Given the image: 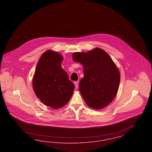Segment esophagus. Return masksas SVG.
I'll use <instances>...</instances> for the list:
<instances>
[{
    "label": "esophagus",
    "instance_id": "obj_1",
    "mask_svg": "<svg viewBox=\"0 0 152 152\" xmlns=\"http://www.w3.org/2000/svg\"><path fill=\"white\" fill-rule=\"evenodd\" d=\"M74 84H75V88L77 89L78 88V82L77 81H75Z\"/></svg>",
    "mask_w": 152,
    "mask_h": 152
}]
</instances>
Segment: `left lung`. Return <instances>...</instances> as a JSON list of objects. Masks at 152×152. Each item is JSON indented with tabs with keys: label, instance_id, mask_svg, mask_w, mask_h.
Returning a JSON list of instances; mask_svg holds the SVG:
<instances>
[{
	"label": "left lung",
	"instance_id": "left-lung-1",
	"mask_svg": "<svg viewBox=\"0 0 152 152\" xmlns=\"http://www.w3.org/2000/svg\"><path fill=\"white\" fill-rule=\"evenodd\" d=\"M72 57L83 66L84 76L79 87L86 104L95 109L107 106L116 96L120 82V72L112 59L98 48L86 53L75 52Z\"/></svg>",
	"mask_w": 152,
	"mask_h": 152
}]
</instances>
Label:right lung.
I'll return each mask as SVG.
<instances>
[{"instance_id":"1","label":"right lung","mask_w":152,"mask_h":152,"mask_svg":"<svg viewBox=\"0 0 152 152\" xmlns=\"http://www.w3.org/2000/svg\"><path fill=\"white\" fill-rule=\"evenodd\" d=\"M63 57L57 52L47 51L39 58L33 78L36 96L53 109L64 106L75 89L72 81L61 67Z\"/></svg>"}]
</instances>
